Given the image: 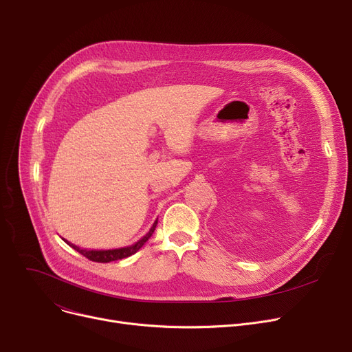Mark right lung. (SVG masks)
Segmentation results:
<instances>
[{"label":"right lung","instance_id":"add662e5","mask_svg":"<svg viewBox=\"0 0 352 352\" xmlns=\"http://www.w3.org/2000/svg\"><path fill=\"white\" fill-rule=\"evenodd\" d=\"M157 224H158V221H155L154 223V226L151 227V230H150V232H148L145 236H142L138 243H135L134 245H131V247H125V248H118V250H107V251H87V250H81V248H78L77 245H72V244H69L68 241H64L69 245V247H72L74 250L76 251H78L81 255H84L85 258H88L89 261H94V263H111V261H117V260H122V258H126V256H129V255H133V254H135L146 241H148V238H150L151 235H153V232L155 231V227H157Z\"/></svg>","mask_w":352,"mask_h":352}]
</instances>
